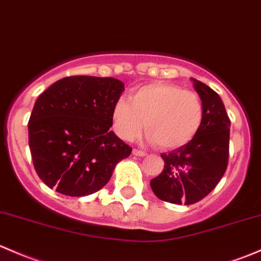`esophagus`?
Returning a JSON list of instances; mask_svg holds the SVG:
<instances>
[{
  "label": "esophagus",
  "mask_w": 261,
  "mask_h": 261,
  "mask_svg": "<svg viewBox=\"0 0 261 261\" xmlns=\"http://www.w3.org/2000/svg\"><path fill=\"white\" fill-rule=\"evenodd\" d=\"M133 155H135V156H146L147 153L145 152V151H141V150H138V149H134L133 150Z\"/></svg>",
  "instance_id": "1"
}]
</instances>
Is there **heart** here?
<instances>
[{"label":"heart","mask_w":261,"mask_h":261,"mask_svg":"<svg viewBox=\"0 0 261 261\" xmlns=\"http://www.w3.org/2000/svg\"><path fill=\"white\" fill-rule=\"evenodd\" d=\"M204 119V103L196 92L167 82L134 89L128 100L120 98L112 109L117 135L133 141L145 131L160 149H177L195 138Z\"/></svg>","instance_id":"b5f03b06"}]
</instances>
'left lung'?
<instances>
[{"label": "left lung", "instance_id": "left-lung-1", "mask_svg": "<svg viewBox=\"0 0 261 261\" xmlns=\"http://www.w3.org/2000/svg\"><path fill=\"white\" fill-rule=\"evenodd\" d=\"M204 103V119L195 138L184 146L163 153L165 166L150 181L156 196L171 204L191 205L215 189L229 161L230 120L220 96L193 79Z\"/></svg>", "mask_w": 261, "mask_h": 261}]
</instances>
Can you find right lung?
Returning <instances> with one entry per match:
<instances>
[{
    "instance_id": "add662e5",
    "label": "right lung",
    "mask_w": 261,
    "mask_h": 261,
    "mask_svg": "<svg viewBox=\"0 0 261 261\" xmlns=\"http://www.w3.org/2000/svg\"><path fill=\"white\" fill-rule=\"evenodd\" d=\"M123 90L116 79L70 76L38 96L29 145L35 170L48 188L67 196L94 194L130 156L133 149L110 130Z\"/></svg>"
}]
</instances>
